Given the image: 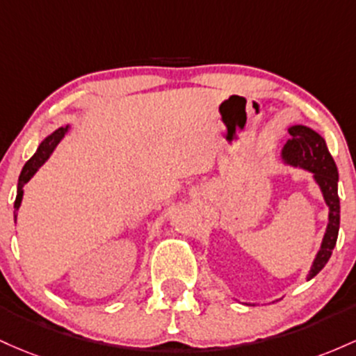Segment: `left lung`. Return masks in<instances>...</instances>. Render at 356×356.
<instances>
[{"label":"left lung","mask_w":356,"mask_h":356,"mask_svg":"<svg viewBox=\"0 0 356 356\" xmlns=\"http://www.w3.org/2000/svg\"><path fill=\"white\" fill-rule=\"evenodd\" d=\"M291 139L282 149V158L287 165L301 166L314 175L318 186L323 191L326 205L330 209V222L323 237L321 249L314 259L307 279H313L326 262L330 261L337 245L339 230V197H338V168L331 158L325 139L316 131L306 126H293L289 129Z\"/></svg>","instance_id":"8db88e82"}]
</instances>
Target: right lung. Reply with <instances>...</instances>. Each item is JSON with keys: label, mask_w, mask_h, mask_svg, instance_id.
<instances>
[{"label": "right lung", "mask_w": 356, "mask_h": 356, "mask_svg": "<svg viewBox=\"0 0 356 356\" xmlns=\"http://www.w3.org/2000/svg\"><path fill=\"white\" fill-rule=\"evenodd\" d=\"M67 129H69V126H67V127H58V129L55 131L54 134H50L49 138H47L45 141H43L42 145L38 146L37 153H35L33 156L28 159L26 165L23 166L22 175H19V178H18L17 200H15V220H17V210L19 209V203H22V198H23V186H25L26 183L30 181V178L33 177L35 173H37L38 168L42 166L43 163L47 161V159H49V156L51 154V151H54L55 146L58 145L60 139H62L63 134L67 133Z\"/></svg>", "instance_id": "obj_1"}]
</instances>
